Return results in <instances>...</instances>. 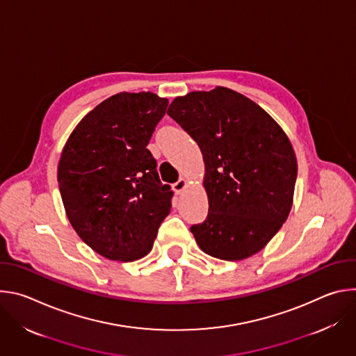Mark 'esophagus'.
<instances>
[{
  "instance_id": "34e87169",
  "label": "esophagus",
  "mask_w": 356,
  "mask_h": 356,
  "mask_svg": "<svg viewBox=\"0 0 356 356\" xmlns=\"http://www.w3.org/2000/svg\"><path fill=\"white\" fill-rule=\"evenodd\" d=\"M186 187H187V179H184V177H180V179L173 184V190H175L177 194H180Z\"/></svg>"
}]
</instances>
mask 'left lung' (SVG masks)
<instances>
[{
    "instance_id": "obj_1",
    "label": "left lung",
    "mask_w": 356,
    "mask_h": 356,
    "mask_svg": "<svg viewBox=\"0 0 356 356\" xmlns=\"http://www.w3.org/2000/svg\"><path fill=\"white\" fill-rule=\"evenodd\" d=\"M168 114L197 142L204 161L209 216L190 228L197 245L222 261L255 255L293 206L297 161L286 132L227 87L176 97Z\"/></svg>"
}]
</instances>
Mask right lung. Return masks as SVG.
I'll list each match as a JSON object with an SVG mask.
<instances>
[{"instance_id":"obj_1","label":"right lung","mask_w":356,"mask_h":356,"mask_svg":"<svg viewBox=\"0 0 356 356\" xmlns=\"http://www.w3.org/2000/svg\"><path fill=\"white\" fill-rule=\"evenodd\" d=\"M169 104L155 92H118L92 108L70 134L58 165L66 216L98 255L134 262L154 246L172 207L146 149Z\"/></svg>"}]
</instances>
